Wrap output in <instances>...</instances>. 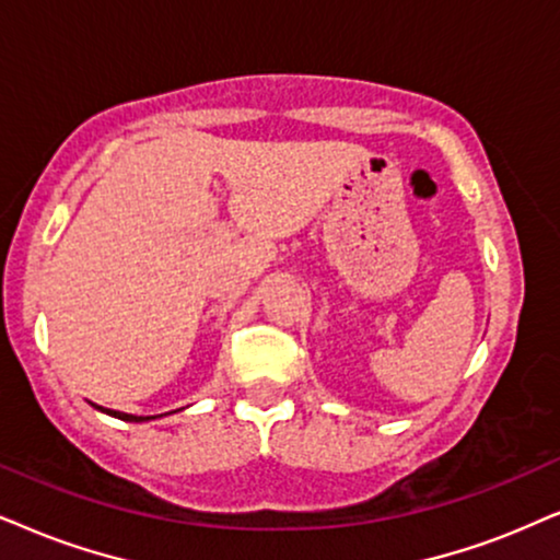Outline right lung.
Returning <instances> with one entry per match:
<instances>
[{
    "label": "right lung",
    "instance_id": "add662e5",
    "mask_svg": "<svg viewBox=\"0 0 560 560\" xmlns=\"http://www.w3.org/2000/svg\"><path fill=\"white\" fill-rule=\"evenodd\" d=\"M92 406H95V402H92ZM97 410H103V413H108V416H116V419H121V421H150V419H158V416H131V413H121V410H110V408H101V406H95Z\"/></svg>",
    "mask_w": 560,
    "mask_h": 560
}]
</instances>
